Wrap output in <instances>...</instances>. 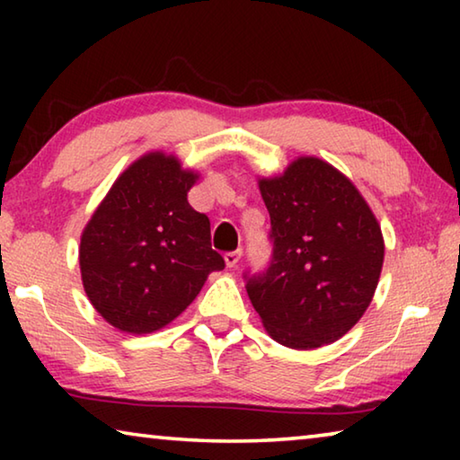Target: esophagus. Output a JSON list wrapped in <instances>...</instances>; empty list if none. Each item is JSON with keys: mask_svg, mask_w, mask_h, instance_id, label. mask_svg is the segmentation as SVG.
Instances as JSON below:
<instances>
[{"mask_svg": "<svg viewBox=\"0 0 460 460\" xmlns=\"http://www.w3.org/2000/svg\"><path fill=\"white\" fill-rule=\"evenodd\" d=\"M241 249H235V252H227L225 253V263H227V268H235L237 261L241 260Z\"/></svg>", "mask_w": 460, "mask_h": 460, "instance_id": "34e87169", "label": "esophagus"}]
</instances>
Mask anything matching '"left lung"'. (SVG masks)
Wrapping results in <instances>:
<instances>
[{"label": "left lung", "mask_w": 460, "mask_h": 460, "mask_svg": "<svg viewBox=\"0 0 460 460\" xmlns=\"http://www.w3.org/2000/svg\"><path fill=\"white\" fill-rule=\"evenodd\" d=\"M274 241L266 274L247 278L249 300L271 339L310 351L339 341L371 305L385 243L367 200L316 155L260 178Z\"/></svg>", "instance_id": "8db88e82"}]
</instances>
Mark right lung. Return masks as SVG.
Here are the masks:
<instances>
[{
  "label": "right lung",
  "mask_w": 460,
  "mask_h": 460,
  "mask_svg": "<svg viewBox=\"0 0 460 460\" xmlns=\"http://www.w3.org/2000/svg\"><path fill=\"white\" fill-rule=\"evenodd\" d=\"M199 172L174 154L139 155L123 170L84 225L83 288L93 308L123 332L164 329L197 298L225 261L211 223L189 205Z\"/></svg>",
  "instance_id": "obj_1"
}]
</instances>
